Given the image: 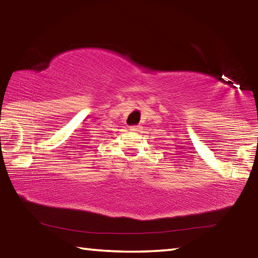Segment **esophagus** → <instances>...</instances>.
Listing matches in <instances>:
<instances>
[{
	"mask_svg": "<svg viewBox=\"0 0 258 258\" xmlns=\"http://www.w3.org/2000/svg\"><path fill=\"white\" fill-rule=\"evenodd\" d=\"M141 130V126L137 125V126H130V131H133V132H139Z\"/></svg>",
	"mask_w": 258,
	"mask_h": 258,
	"instance_id": "esophagus-1",
	"label": "esophagus"
}]
</instances>
